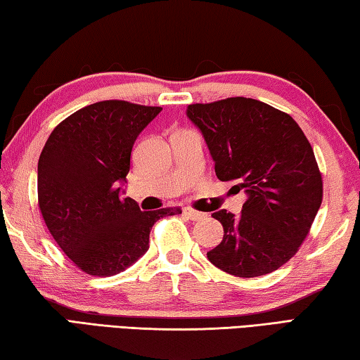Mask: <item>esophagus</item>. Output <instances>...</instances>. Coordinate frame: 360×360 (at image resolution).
<instances>
[{"instance_id":"obj_1","label":"esophagus","mask_w":360,"mask_h":360,"mask_svg":"<svg viewBox=\"0 0 360 360\" xmlns=\"http://www.w3.org/2000/svg\"><path fill=\"white\" fill-rule=\"evenodd\" d=\"M184 214L191 219V221H200V219L205 217V212H200V211H195L192 208H184Z\"/></svg>"}]
</instances>
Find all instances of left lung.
<instances>
[{
    "label": "left lung",
    "mask_w": 360,
    "mask_h": 360,
    "mask_svg": "<svg viewBox=\"0 0 360 360\" xmlns=\"http://www.w3.org/2000/svg\"><path fill=\"white\" fill-rule=\"evenodd\" d=\"M221 181H240L248 195L240 216L212 212L224 238L206 254L229 275L255 278L278 270L307 238L322 203V178L311 144L289 114L252 98L188 105Z\"/></svg>",
    "instance_id": "obj_1"
}]
</instances>
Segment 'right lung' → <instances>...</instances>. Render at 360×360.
I'll list each match as a JSON object with an SVG mask.
<instances>
[{
	"label": "right lung",
	"instance_id": "add662e5",
	"mask_svg": "<svg viewBox=\"0 0 360 360\" xmlns=\"http://www.w3.org/2000/svg\"><path fill=\"white\" fill-rule=\"evenodd\" d=\"M162 108L108 100L79 109L51 133L38 162L49 231L92 276H112L146 254L152 225L181 208L141 211L122 187L133 144Z\"/></svg>",
	"mask_w": 360,
	"mask_h": 360
}]
</instances>
